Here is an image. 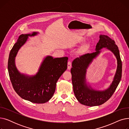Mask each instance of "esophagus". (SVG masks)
Masks as SVG:
<instances>
[{
	"instance_id": "1",
	"label": "esophagus",
	"mask_w": 129,
	"mask_h": 129,
	"mask_svg": "<svg viewBox=\"0 0 129 129\" xmlns=\"http://www.w3.org/2000/svg\"><path fill=\"white\" fill-rule=\"evenodd\" d=\"M72 67V62L71 61H69L68 63H67V69L69 70H70Z\"/></svg>"
}]
</instances>
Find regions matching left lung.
Masks as SVG:
<instances>
[{"instance_id": "8db88e82", "label": "left lung", "mask_w": 129, "mask_h": 129, "mask_svg": "<svg viewBox=\"0 0 129 129\" xmlns=\"http://www.w3.org/2000/svg\"><path fill=\"white\" fill-rule=\"evenodd\" d=\"M103 47H106L115 54L117 59V69L113 83L104 91H97L88 87L85 83L86 70L93 58L100 53ZM73 91L76 99L82 105L87 106H99L109 100L116 91L122 77V61L118 47L114 41L105 35H100L96 46V52L80 56L72 62L71 70Z\"/></svg>"}]
</instances>
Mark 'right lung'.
Wrapping results in <instances>:
<instances>
[{"label": "right lung", "instance_id": "add662e5", "mask_svg": "<svg viewBox=\"0 0 129 129\" xmlns=\"http://www.w3.org/2000/svg\"><path fill=\"white\" fill-rule=\"evenodd\" d=\"M37 34L33 32L20 36L10 51L8 70L13 89L20 97L33 103L43 104L53 96L58 79L67 70L68 57L53 58L48 56L43 60L35 76L29 77L20 74L15 63L17 52L29 36H34Z\"/></svg>", "mask_w": 129, "mask_h": 129}]
</instances>
